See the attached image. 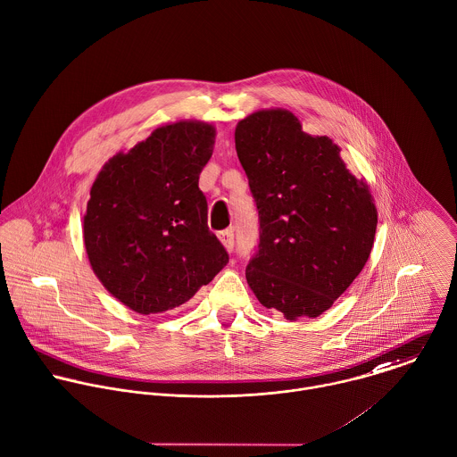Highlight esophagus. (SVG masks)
Wrapping results in <instances>:
<instances>
[{
    "label": "esophagus",
    "instance_id": "1",
    "mask_svg": "<svg viewBox=\"0 0 457 457\" xmlns=\"http://www.w3.org/2000/svg\"><path fill=\"white\" fill-rule=\"evenodd\" d=\"M219 240L222 242V245L231 253L233 247H235V233L233 229H224L219 233Z\"/></svg>",
    "mask_w": 457,
    "mask_h": 457
}]
</instances>
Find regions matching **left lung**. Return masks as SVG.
<instances>
[{
	"mask_svg": "<svg viewBox=\"0 0 457 457\" xmlns=\"http://www.w3.org/2000/svg\"><path fill=\"white\" fill-rule=\"evenodd\" d=\"M258 210L260 242L245 267L258 301L287 320L315 319L363 270L378 212L340 147L303 131L287 110H262L235 129Z\"/></svg>",
	"mask_w": 457,
	"mask_h": 457,
	"instance_id": "8db88e82",
	"label": "left lung"
}]
</instances>
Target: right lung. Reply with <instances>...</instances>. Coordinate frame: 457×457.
I'll use <instances>...</instances> for the list:
<instances>
[{
    "label": "right lung",
    "instance_id": "right-lung-1",
    "mask_svg": "<svg viewBox=\"0 0 457 457\" xmlns=\"http://www.w3.org/2000/svg\"><path fill=\"white\" fill-rule=\"evenodd\" d=\"M213 144L210 124L162 126L108 160L90 188L83 238L92 270L137 313L187 303L229 262L199 190Z\"/></svg>",
    "mask_w": 457,
    "mask_h": 457
}]
</instances>
